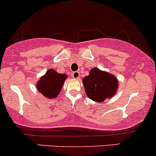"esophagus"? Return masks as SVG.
Instances as JSON below:
<instances>
[{
	"label": "esophagus",
	"mask_w": 156,
	"mask_h": 156,
	"mask_svg": "<svg viewBox=\"0 0 156 156\" xmlns=\"http://www.w3.org/2000/svg\"><path fill=\"white\" fill-rule=\"evenodd\" d=\"M71 76H72L73 78L74 79H78L79 77H80V73L79 71H74V72L72 73V74H71Z\"/></svg>",
	"instance_id": "1"
}]
</instances>
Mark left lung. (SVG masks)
I'll return each mask as SVG.
<instances>
[{
  "label": "left lung",
  "instance_id": "8db88e82",
  "mask_svg": "<svg viewBox=\"0 0 156 156\" xmlns=\"http://www.w3.org/2000/svg\"><path fill=\"white\" fill-rule=\"evenodd\" d=\"M83 83L87 97L98 102L113 97L118 87V81L113 75L97 68L90 71L88 76L83 79Z\"/></svg>",
  "mask_w": 156,
  "mask_h": 156
}]
</instances>
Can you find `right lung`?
<instances>
[{
  "mask_svg": "<svg viewBox=\"0 0 156 156\" xmlns=\"http://www.w3.org/2000/svg\"><path fill=\"white\" fill-rule=\"evenodd\" d=\"M67 76L63 73H57L53 69L48 70L44 76L37 83V89L40 94L48 99L56 98L60 91Z\"/></svg>",
  "mask_w": 156,
  "mask_h": 156,
  "instance_id": "obj_1",
  "label": "right lung"
}]
</instances>
